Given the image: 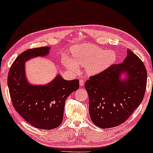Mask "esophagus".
Masks as SVG:
<instances>
[{"mask_svg":"<svg viewBox=\"0 0 153 153\" xmlns=\"http://www.w3.org/2000/svg\"><path fill=\"white\" fill-rule=\"evenodd\" d=\"M79 85H80V86H81V87L83 86L84 85V80H82V79L80 80Z\"/></svg>","mask_w":153,"mask_h":153,"instance_id":"1","label":"esophagus"}]
</instances>
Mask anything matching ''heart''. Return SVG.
Masks as SVG:
<instances>
[{
  "label": "heart",
  "instance_id": "heart-1",
  "mask_svg": "<svg viewBox=\"0 0 153 153\" xmlns=\"http://www.w3.org/2000/svg\"><path fill=\"white\" fill-rule=\"evenodd\" d=\"M71 56H64L62 64L71 72L76 73L78 66H85L89 75L98 74L105 71L117 59V53L113 50H104L92 44H82L73 47Z\"/></svg>",
  "mask_w": 153,
  "mask_h": 153
}]
</instances>
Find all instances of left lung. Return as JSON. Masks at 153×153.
Here are the masks:
<instances>
[{
  "label": "left lung",
  "mask_w": 153,
  "mask_h": 153,
  "mask_svg": "<svg viewBox=\"0 0 153 153\" xmlns=\"http://www.w3.org/2000/svg\"><path fill=\"white\" fill-rule=\"evenodd\" d=\"M121 64H112L91 76L85 83L89 96V114L100 128L119 126L141 103L146 87L147 72L143 62L131 50ZM127 79H120L123 73Z\"/></svg>",
  "instance_id": "obj_1"
}]
</instances>
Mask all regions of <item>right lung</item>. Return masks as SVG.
Here are the masks:
<instances>
[{
	"label": "right lung",
	"instance_id": "obj_1",
	"mask_svg": "<svg viewBox=\"0 0 153 153\" xmlns=\"http://www.w3.org/2000/svg\"><path fill=\"white\" fill-rule=\"evenodd\" d=\"M49 49V47H43L23 52L12 64L7 79L15 110L28 123L42 129H53L62 123L65 101L79 88L78 79L66 81L59 74L45 85H32L27 81L25 62L47 56Z\"/></svg>",
	"mask_w": 153,
	"mask_h": 153
}]
</instances>
